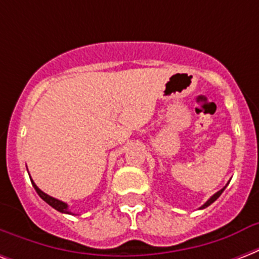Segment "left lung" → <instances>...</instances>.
<instances>
[{
    "mask_svg": "<svg viewBox=\"0 0 259 259\" xmlns=\"http://www.w3.org/2000/svg\"><path fill=\"white\" fill-rule=\"evenodd\" d=\"M225 188H226V187H225ZM225 188H223V189H221V191H219V192H217V193H215V195H213V196L211 197V199H209V200L207 201V203H205V204H203V205H201V208H205V207H208L209 204H212L213 201L217 200L218 197L221 196V195H222V192H223V191H225Z\"/></svg>",
    "mask_w": 259,
    "mask_h": 259,
    "instance_id": "8db88e82",
    "label": "left lung"
}]
</instances>
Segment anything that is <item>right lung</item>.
<instances>
[{
	"label": "right lung",
	"mask_w": 259,
	"mask_h": 259,
	"mask_svg": "<svg viewBox=\"0 0 259 259\" xmlns=\"http://www.w3.org/2000/svg\"><path fill=\"white\" fill-rule=\"evenodd\" d=\"M32 181V180H30ZM32 185L34 187V189H36V192L38 193V196L41 197L42 200L46 201V203H48V204L51 205V207H54L55 209H58L59 212H63V213H71L70 211H68V208H67V204L66 203H63V201L58 200V199H54V197H51L50 195H47V193H44L41 191V189L37 188V185L34 184L33 181H32Z\"/></svg>",
	"instance_id": "right-lung-1"
}]
</instances>
